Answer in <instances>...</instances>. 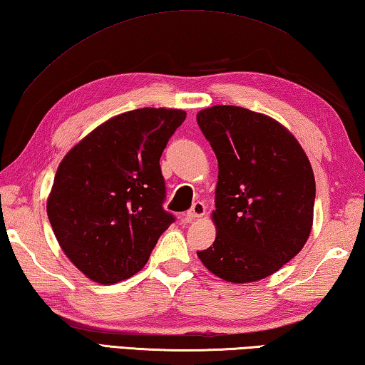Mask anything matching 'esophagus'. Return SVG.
Here are the masks:
<instances>
[{"label":"esophagus","instance_id":"esophagus-1","mask_svg":"<svg viewBox=\"0 0 365 365\" xmlns=\"http://www.w3.org/2000/svg\"><path fill=\"white\" fill-rule=\"evenodd\" d=\"M205 214V205H204V202H195L193 204V207H191L188 212H187V215H185V220H188V222H191V220H195V218H200V217H202Z\"/></svg>","mask_w":365,"mask_h":365}]
</instances>
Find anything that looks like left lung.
Instances as JSON below:
<instances>
[{
    "mask_svg": "<svg viewBox=\"0 0 365 365\" xmlns=\"http://www.w3.org/2000/svg\"><path fill=\"white\" fill-rule=\"evenodd\" d=\"M196 121L218 161L217 236L197 257L228 282L263 279L308 241L316 196L308 156L282 124L247 108L215 105Z\"/></svg>",
    "mask_w": 365,
    "mask_h": 365,
    "instance_id": "1",
    "label": "left lung"
}]
</instances>
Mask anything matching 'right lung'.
Here are the masks:
<instances>
[{"label":"right lung","mask_w":365,"mask_h":365,"mask_svg":"<svg viewBox=\"0 0 365 365\" xmlns=\"http://www.w3.org/2000/svg\"><path fill=\"white\" fill-rule=\"evenodd\" d=\"M187 113L138 108L98 125L58 165L48 217L70 262L94 282L138 273L175 220L160 160Z\"/></svg>","instance_id":"right-lung-1"}]
</instances>
